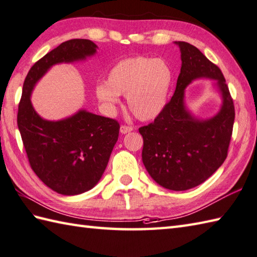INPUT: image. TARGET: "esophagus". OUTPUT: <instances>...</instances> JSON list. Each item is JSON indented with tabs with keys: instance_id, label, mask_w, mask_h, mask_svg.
I'll list each match as a JSON object with an SVG mask.
<instances>
[{
	"instance_id": "esophagus-1",
	"label": "esophagus",
	"mask_w": 257,
	"mask_h": 257,
	"mask_svg": "<svg viewBox=\"0 0 257 257\" xmlns=\"http://www.w3.org/2000/svg\"><path fill=\"white\" fill-rule=\"evenodd\" d=\"M132 131H133V127L128 126V125H122V126L119 127V132H121V134H126V133L132 132Z\"/></svg>"
}]
</instances>
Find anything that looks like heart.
Listing matches in <instances>:
<instances>
[{
  "instance_id": "1",
  "label": "heart",
  "mask_w": 257,
  "mask_h": 257,
  "mask_svg": "<svg viewBox=\"0 0 257 257\" xmlns=\"http://www.w3.org/2000/svg\"><path fill=\"white\" fill-rule=\"evenodd\" d=\"M173 83L169 63L149 56H133L115 64L106 82L94 87L97 101L112 109L119 104V95H126L130 111L143 121L153 119L163 111Z\"/></svg>"
}]
</instances>
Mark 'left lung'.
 Here are the masks:
<instances>
[{
    "instance_id": "left-lung-1",
    "label": "left lung",
    "mask_w": 257,
    "mask_h": 257,
    "mask_svg": "<svg viewBox=\"0 0 257 257\" xmlns=\"http://www.w3.org/2000/svg\"><path fill=\"white\" fill-rule=\"evenodd\" d=\"M181 51V73L171 101L153 123L140 127L142 160L159 185L186 191L205 182L227 156L235 111L223 73L195 46L175 41ZM198 78H209L221 94L222 105L213 118L194 117L185 104V88Z\"/></svg>"
}]
</instances>
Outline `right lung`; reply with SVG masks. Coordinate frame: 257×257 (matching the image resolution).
I'll list each match as a JSON object with an SVG mask.
<instances>
[{"label":"right lung","mask_w":257,"mask_h":257,"mask_svg":"<svg viewBox=\"0 0 257 257\" xmlns=\"http://www.w3.org/2000/svg\"><path fill=\"white\" fill-rule=\"evenodd\" d=\"M96 50L90 40L63 42L31 67L23 84L18 126L30 165L46 186L62 195L82 194L97 184L116 144L119 124L86 109L49 121L36 113L31 95L52 66L85 61Z\"/></svg>","instance_id":"right-lung-1"}]
</instances>
